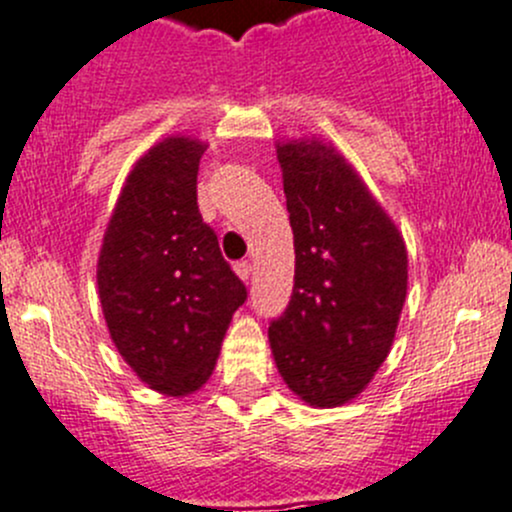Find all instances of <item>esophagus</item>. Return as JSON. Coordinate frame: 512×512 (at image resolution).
<instances>
[{"label": "esophagus", "mask_w": 512, "mask_h": 512, "mask_svg": "<svg viewBox=\"0 0 512 512\" xmlns=\"http://www.w3.org/2000/svg\"><path fill=\"white\" fill-rule=\"evenodd\" d=\"M234 271L239 273L241 281H249L251 271H254V266H251V261H239V263H236V266H234Z\"/></svg>", "instance_id": "esophagus-1"}]
</instances>
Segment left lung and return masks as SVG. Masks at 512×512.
Returning <instances> with one entry per match:
<instances>
[{"mask_svg":"<svg viewBox=\"0 0 512 512\" xmlns=\"http://www.w3.org/2000/svg\"><path fill=\"white\" fill-rule=\"evenodd\" d=\"M296 276L268 326L273 361L296 396L341 406L371 383L396 338L408 254L356 171L318 139L278 144Z\"/></svg>","mask_w":512,"mask_h":512,"instance_id":"left-lung-1","label":"left lung"}]
</instances>
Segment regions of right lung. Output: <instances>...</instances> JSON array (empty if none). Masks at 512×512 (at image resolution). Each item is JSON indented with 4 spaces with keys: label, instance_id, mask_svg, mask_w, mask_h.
I'll list each match as a JSON object with an SVG mask.
<instances>
[{
    "label": "right lung",
    "instance_id": "obj_1",
    "mask_svg": "<svg viewBox=\"0 0 512 512\" xmlns=\"http://www.w3.org/2000/svg\"><path fill=\"white\" fill-rule=\"evenodd\" d=\"M206 144L169 136L131 169L101 244L96 283L111 341L164 396H189L214 373L246 286L196 204Z\"/></svg>",
    "mask_w": 512,
    "mask_h": 512
}]
</instances>
